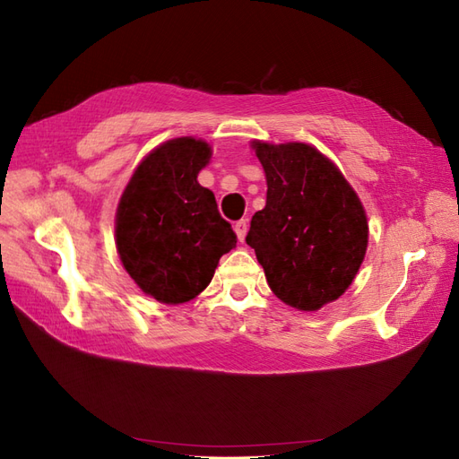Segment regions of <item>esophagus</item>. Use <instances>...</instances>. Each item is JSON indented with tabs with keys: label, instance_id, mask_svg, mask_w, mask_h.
I'll return each instance as SVG.
<instances>
[{
	"label": "esophagus",
	"instance_id": "esophagus-1",
	"mask_svg": "<svg viewBox=\"0 0 459 459\" xmlns=\"http://www.w3.org/2000/svg\"><path fill=\"white\" fill-rule=\"evenodd\" d=\"M247 228H248V221H247V220H239V221H235L233 230H235V233H238V239H239V241H243V239H245V235H247Z\"/></svg>",
	"mask_w": 459,
	"mask_h": 459
}]
</instances>
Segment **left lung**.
Listing matches in <instances>:
<instances>
[{"instance_id":"1","label":"left lung","mask_w":459,"mask_h":459,"mask_svg":"<svg viewBox=\"0 0 459 459\" xmlns=\"http://www.w3.org/2000/svg\"><path fill=\"white\" fill-rule=\"evenodd\" d=\"M266 174V206L251 220L255 248L273 295L316 312L335 302L362 266L369 226L364 204L335 162L300 142H251Z\"/></svg>"}]
</instances>
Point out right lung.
<instances>
[{"label":"right lung","instance_id":"right-lung-1","mask_svg":"<svg viewBox=\"0 0 459 459\" xmlns=\"http://www.w3.org/2000/svg\"><path fill=\"white\" fill-rule=\"evenodd\" d=\"M212 149L199 137H174L137 164L115 216L124 270L145 295L184 304L212 281L238 235L220 216L214 193L197 182Z\"/></svg>","mask_w":459,"mask_h":459}]
</instances>
